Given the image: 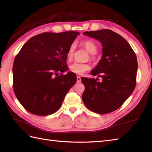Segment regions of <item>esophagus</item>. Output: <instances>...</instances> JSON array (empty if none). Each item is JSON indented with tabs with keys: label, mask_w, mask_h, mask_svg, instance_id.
Wrapping results in <instances>:
<instances>
[{
	"label": "esophagus",
	"mask_w": 152,
	"mask_h": 152,
	"mask_svg": "<svg viewBox=\"0 0 152 152\" xmlns=\"http://www.w3.org/2000/svg\"><path fill=\"white\" fill-rule=\"evenodd\" d=\"M77 82L80 83L81 82V78L80 76H77Z\"/></svg>",
	"instance_id": "34e87169"
}]
</instances>
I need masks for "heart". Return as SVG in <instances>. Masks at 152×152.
I'll return each instance as SVG.
<instances>
[{
  "label": "heart",
  "mask_w": 152,
  "mask_h": 152,
  "mask_svg": "<svg viewBox=\"0 0 152 152\" xmlns=\"http://www.w3.org/2000/svg\"><path fill=\"white\" fill-rule=\"evenodd\" d=\"M82 46L86 48V50L88 51L89 53H91V59H93L94 57L93 55L95 54L97 51V47H96V44L93 42L91 40H85L82 41L81 42ZM75 44L72 43L70 45L69 50L67 52V59L68 60H71L72 59L74 56V51H75ZM90 69V65L88 63H74L71 64L70 65V70L72 73L76 74H82L86 71H88Z\"/></svg>",
  "instance_id": "heart-1"
}]
</instances>
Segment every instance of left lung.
I'll return each instance as SVG.
<instances>
[{
	"instance_id": "8db88e82",
	"label": "left lung",
	"mask_w": 152,
	"mask_h": 152,
	"mask_svg": "<svg viewBox=\"0 0 152 152\" xmlns=\"http://www.w3.org/2000/svg\"><path fill=\"white\" fill-rule=\"evenodd\" d=\"M83 34L102 43V58L91 74L101 77L102 81L82 77L85 86L82 101L91 111L108 114L120 107L134 91L138 68L136 54L127 40L111 30L86 31Z\"/></svg>"
}]
</instances>
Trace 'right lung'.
Returning <instances> with one entry per match:
<instances>
[{"instance_id": "add662e5", "label": "right lung", "mask_w": 152, "mask_h": 152, "mask_svg": "<svg viewBox=\"0 0 152 152\" xmlns=\"http://www.w3.org/2000/svg\"><path fill=\"white\" fill-rule=\"evenodd\" d=\"M80 33H43L31 38L13 64V89L24 108L31 114L48 115L61 107L76 75L68 70L67 52Z\"/></svg>"}]
</instances>
